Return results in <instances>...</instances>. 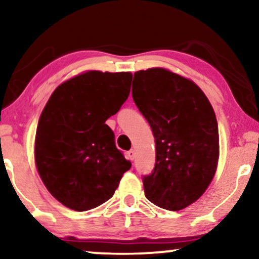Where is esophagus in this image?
Listing matches in <instances>:
<instances>
[{
	"mask_svg": "<svg viewBox=\"0 0 259 259\" xmlns=\"http://www.w3.org/2000/svg\"><path fill=\"white\" fill-rule=\"evenodd\" d=\"M127 157H128L130 160H133L134 158H136V152H134L133 150H131L127 152Z\"/></svg>",
	"mask_w": 259,
	"mask_h": 259,
	"instance_id": "esophagus-1",
	"label": "esophagus"
}]
</instances>
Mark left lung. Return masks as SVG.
I'll use <instances>...</instances> for the list:
<instances>
[{"label": "left lung", "instance_id": "1", "mask_svg": "<svg viewBox=\"0 0 259 259\" xmlns=\"http://www.w3.org/2000/svg\"><path fill=\"white\" fill-rule=\"evenodd\" d=\"M134 77L139 84L133 101L155 139L154 168L143 178L145 196L165 210H183L199 199L217 169L214 111L193 81L167 69L139 70Z\"/></svg>", "mask_w": 259, "mask_h": 259}]
</instances>
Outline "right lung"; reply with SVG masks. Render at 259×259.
<instances>
[{
    "label": "right lung",
    "instance_id": "add662e5",
    "mask_svg": "<svg viewBox=\"0 0 259 259\" xmlns=\"http://www.w3.org/2000/svg\"><path fill=\"white\" fill-rule=\"evenodd\" d=\"M130 72L90 70L60 84L41 113L35 137V164L56 200L87 211L113 197L131 168L115 146L106 120L127 100Z\"/></svg>",
    "mask_w": 259,
    "mask_h": 259
}]
</instances>
